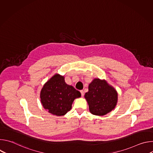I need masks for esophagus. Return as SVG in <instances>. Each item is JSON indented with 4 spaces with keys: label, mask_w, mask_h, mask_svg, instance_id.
Wrapping results in <instances>:
<instances>
[{
    "label": "esophagus",
    "mask_w": 153,
    "mask_h": 153,
    "mask_svg": "<svg viewBox=\"0 0 153 153\" xmlns=\"http://www.w3.org/2000/svg\"><path fill=\"white\" fill-rule=\"evenodd\" d=\"M80 93H81L82 96V97H83V96H84V91H83V90H80Z\"/></svg>",
    "instance_id": "1"
}]
</instances>
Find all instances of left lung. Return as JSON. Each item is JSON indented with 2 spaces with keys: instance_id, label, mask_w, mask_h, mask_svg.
<instances>
[{
  "instance_id": "8db88e82",
  "label": "left lung",
  "mask_w": 153,
  "mask_h": 153,
  "mask_svg": "<svg viewBox=\"0 0 153 153\" xmlns=\"http://www.w3.org/2000/svg\"><path fill=\"white\" fill-rule=\"evenodd\" d=\"M117 93L106 80L94 79L88 86V91L85 98L89 105L91 114L104 116L116 107L117 102Z\"/></svg>"
}]
</instances>
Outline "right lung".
I'll return each mask as SVG.
<instances>
[{
  "label": "right lung",
  "instance_id": "right-lung-1",
  "mask_svg": "<svg viewBox=\"0 0 153 153\" xmlns=\"http://www.w3.org/2000/svg\"><path fill=\"white\" fill-rule=\"evenodd\" d=\"M80 96V93L65 83L64 76L59 74L48 80L40 91V101L43 108L57 116L68 113L71 109L74 100Z\"/></svg>",
  "mask_w": 153,
  "mask_h": 153
}]
</instances>
